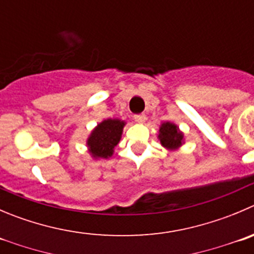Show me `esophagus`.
Returning a JSON list of instances; mask_svg holds the SVG:
<instances>
[{
    "mask_svg": "<svg viewBox=\"0 0 254 254\" xmlns=\"http://www.w3.org/2000/svg\"><path fill=\"white\" fill-rule=\"evenodd\" d=\"M133 118H134V121L138 123H143L144 121H146V116L144 115H136Z\"/></svg>",
    "mask_w": 254,
    "mask_h": 254,
    "instance_id": "esophagus-1",
    "label": "esophagus"
}]
</instances>
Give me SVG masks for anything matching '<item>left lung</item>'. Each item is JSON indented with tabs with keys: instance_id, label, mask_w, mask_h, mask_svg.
<instances>
[{
	"instance_id": "obj_1",
	"label": "left lung",
	"mask_w": 254,
	"mask_h": 254,
	"mask_svg": "<svg viewBox=\"0 0 254 254\" xmlns=\"http://www.w3.org/2000/svg\"><path fill=\"white\" fill-rule=\"evenodd\" d=\"M158 139L166 149L176 151L185 143V134L175 123L163 122L159 127Z\"/></svg>"
}]
</instances>
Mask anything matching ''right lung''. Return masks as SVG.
<instances>
[{
  "label": "right lung",
  "instance_id": "add662e5",
  "mask_svg": "<svg viewBox=\"0 0 254 254\" xmlns=\"http://www.w3.org/2000/svg\"><path fill=\"white\" fill-rule=\"evenodd\" d=\"M126 122L118 118H107L96 126L87 138L89 154L95 159H107L113 156L115 147L122 137Z\"/></svg>",
  "mask_w": 254,
  "mask_h": 254
}]
</instances>
